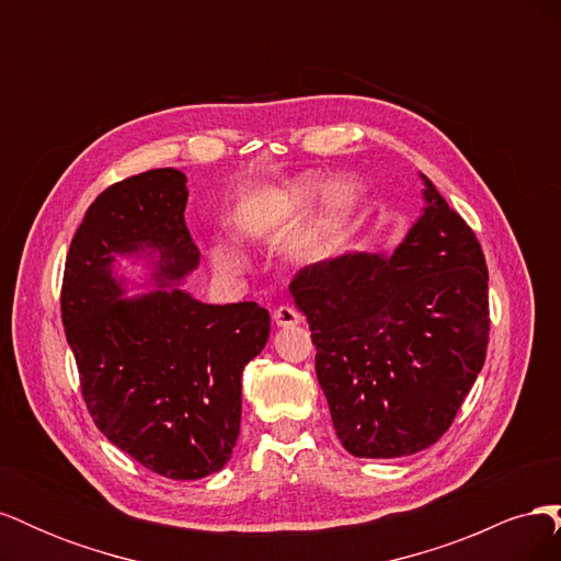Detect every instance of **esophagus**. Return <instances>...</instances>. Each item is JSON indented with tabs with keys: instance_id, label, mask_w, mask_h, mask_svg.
<instances>
[{
	"instance_id": "esophagus-1",
	"label": "esophagus",
	"mask_w": 561,
	"mask_h": 561,
	"mask_svg": "<svg viewBox=\"0 0 561 561\" xmlns=\"http://www.w3.org/2000/svg\"><path fill=\"white\" fill-rule=\"evenodd\" d=\"M274 322L278 328H293L299 322V313L293 307H278L274 311Z\"/></svg>"
}]
</instances>
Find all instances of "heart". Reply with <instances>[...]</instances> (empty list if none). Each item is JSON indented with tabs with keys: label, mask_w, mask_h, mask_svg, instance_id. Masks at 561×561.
<instances>
[{
	"label": "heart",
	"mask_w": 561,
	"mask_h": 561,
	"mask_svg": "<svg viewBox=\"0 0 561 561\" xmlns=\"http://www.w3.org/2000/svg\"><path fill=\"white\" fill-rule=\"evenodd\" d=\"M318 192V182L313 178H301L295 180L285 186L280 194H276L268 203H264L262 208H257L254 213H250V229L254 231H268L276 229L285 222L301 213L304 208L309 206ZM360 186L355 184L348 178L334 180L328 192H325V201H322V215H320V231H334L342 227L344 222L355 215V210L360 208ZM219 264L229 266L231 260L222 252L219 254Z\"/></svg>",
	"instance_id": "1"
}]
</instances>
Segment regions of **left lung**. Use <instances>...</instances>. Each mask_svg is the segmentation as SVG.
<instances>
[{
    "label": "left lung",
    "instance_id": "obj_1",
    "mask_svg": "<svg viewBox=\"0 0 561 561\" xmlns=\"http://www.w3.org/2000/svg\"><path fill=\"white\" fill-rule=\"evenodd\" d=\"M426 182L428 208L393 254H342L290 283L316 375L348 454L410 456L443 437L489 346V271L478 236Z\"/></svg>",
    "mask_w": 561,
    "mask_h": 561
}]
</instances>
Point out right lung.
<instances>
[{
    "label": "right lung",
    "instance_id": "add662e5",
    "mask_svg": "<svg viewBox=\"0 0 561 561\" xmlns=\"http://www.w3.org/2000/svg\"><path fill=\"white\" fill-rule=\"evenodd\" d=\"M186 178L157 168L116 182L83 215L65 260L60 313L83 402L112 445L168 480L217 472L241 431V375L271 318L254 301L210 307L186 293L118 299L114 254L161 252L159 278L198 264L184 225Z\"/></svg>",
    "mask_w": 561,
    "mask_h": 561
}]
</instances>
